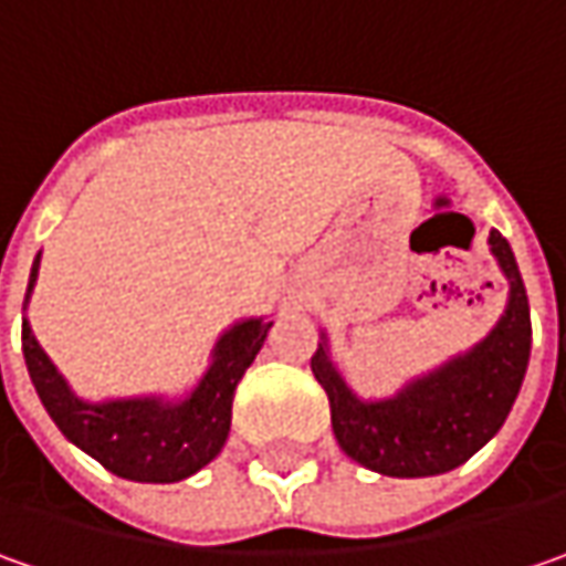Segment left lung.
<instances>
[{"label": "left lung", "instance_id": "obj_1", "mask_svg": "<svg viewBox=\"0 0 566 566\" xmlns=\"http://www.w3.org/2000/svg\"><path fill=\"white\" fill-rule=\"evenodd\" d=\"M510 284L504 316L465 355L411 380L392 399L364 402L332 364L326 342L310 357L329 396L335 440L355 462L392 479H424L462 465L501 430L526 377L532 323L520 265L501 231L488 237Z\"/></svg>", "mask_w": 566, "mask_h": 566}]
</instances>
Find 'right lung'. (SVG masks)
<instances>
[{
    "mask_svg": "<svg viewBox=\"0 0 566 566\" xmlns=\"http://www.w3.org/2000/svg\"><path fill=\"white\" fill-rule=\"evenodd\" d=\"M38 269L40 253L31 265L24 307L38 282ZM269 329L272 323L262 319L234 323L218 338L199 386L180 402H164L158 396L85 402L62 380L53 360L38 345L28 319L21 323V348L40 402L65 433V440H72L119 479L170 484L196 475L221 453L231 430L237 382L259 355Z\"/></svg>",
    "mask_w": 566,
    "mask_h": 566,
    "instance_id": "obj_1",
    "label": "right lung"
}]
</instances>
